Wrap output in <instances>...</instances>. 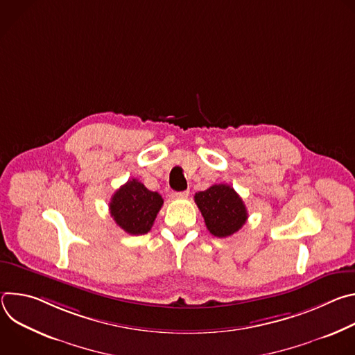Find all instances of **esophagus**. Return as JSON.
Segmentation results:
<instances>
[{
	"mask_svg": "<svg viewBox=\"0 0 355 355\" xmlns=\"http://www.w3.org/2000/svg\"><path fill=\"white\" fill-rule=\"evenodd\" d=\"M189 195V191H181V192H174L173 193V198L175 199H184V198H188Z\"/></svg>",
	"mask_w": 355,
	"mask_h": 355,
	"instance_id": "esophagus-1",
	"label": "esophagus"
}]
</instances>
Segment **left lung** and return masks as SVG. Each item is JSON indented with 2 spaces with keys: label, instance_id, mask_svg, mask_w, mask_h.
<instances>
[{
  "label": "left lung",
  "instance_id": "left-lung-1",
  "mask_svg": "<svg viewBox=\"0 0 355 355\" xmlns=\"http://www.w3.org/2000/svg\"><path fill=\"white\" fill-rule=\"evenodd\" d=\"M193 198L208 230L216 237L232 236L247 222L248 214L243 199L227 184H215L196 192Z\"/></svg>",
  "mask_w": 355,
  "mask_h": 355
}]
</instances>
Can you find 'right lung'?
Instances as JSON below:
<instances>
[{"instance_id": "right-lung-1", "label": "right lung", "mask_w": 355, "mask_h": 355, "mask_svg": "<svg viewBox=\"0 0 355 355\" xmlns=\"http://www.w3.org/2000/svg\"><path fill=\"white\" fill-rule=\"evenodd\" d=\"M163 207L159 192L148 191L136 178L129 180L111 198L110 212L115 223L129 234H144Z\"/></svg>"}]
</instances>
